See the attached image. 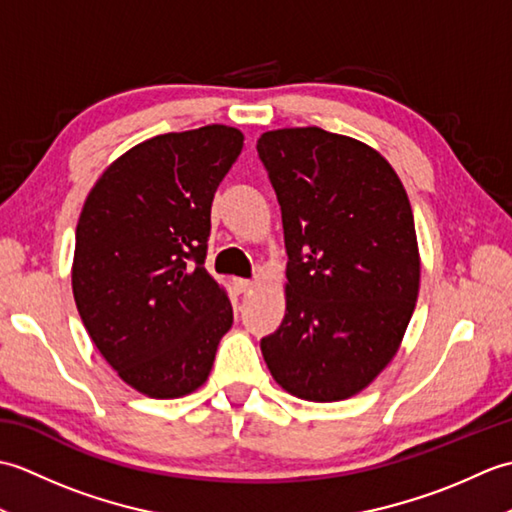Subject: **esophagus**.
Wrapping results in <instances>:
<instances>
[{
    "label": "esophagus",
    "mask_w": 512,
    "mask_h": 512,
    "mask_svg": "<svg viewBox=\"0 0 512 512\" xmlns=\"http://www.w3.org/2000/svg\"><path fill=\"white\" fill-rule=\"evenodd\" d=\"M233 288L239 292V295H244L250 288H253V281L248 279H233Z\"/></svg>",
    "instance_id": "obj_1"
}]
</instances>
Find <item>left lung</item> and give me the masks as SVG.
Segmentation results:
<instances>
[{
	"label": "left lung",
	"instance_id": "8db88e82",
	"mask_svg": "<svg viewBox=\"0 0 512 512\" xmlns=\"http://www.w3.org/2000/svg\"><path fill=\"white\" fill-rule=\"evenodd\" d=\"M284 220L286 317L262 354L288 394L356 396L396 356L420 290L411 204L361 140L284 127L257 140Z\"/></svg>",
	"mask_w": 512,
	"mask_h": 512
}]
</instances>
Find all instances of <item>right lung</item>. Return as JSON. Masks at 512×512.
Instances as JSON below:
<instances>
[{
	"mask_svg": "<svg viewBox=\"0 0 512 512\" xmlns=\"http://www.w3.org/2000/svg\"><path fill=\"white\" fill-rule=\"evenodd\" d=\"M242 147L244 134L228 125L160 134L116 158L85 198L76 310L105 361L149 398L202 387L233 325L204 257L213 195Z\"/></svg>",
	"mask_w": 512,
	"mask_h": 512,
	"instance_id": "add662e5",
	"label": "right lung"
}]
</instances>
